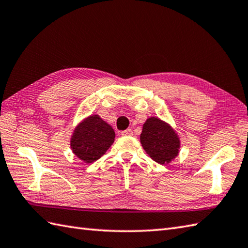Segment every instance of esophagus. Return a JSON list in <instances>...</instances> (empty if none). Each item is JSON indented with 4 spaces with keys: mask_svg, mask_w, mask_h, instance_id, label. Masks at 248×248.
<instances>
[{
    "mask_svg": "<svg viewBox=\"0 0 248 248\" xmlns=\"http://www.w3.org/2000/svg\"><path fill=\"white\" fill-rule=\"evenodd\" d=\"M132 134H133V131L131 129L121 131V135H124V136H129V135H132Z\"/></svg>",
    "mask_w": 248,
    "mask_h": 248,
    "instance_id": "esophagus-1",
    "label": "esophagus"
}]
</instances>
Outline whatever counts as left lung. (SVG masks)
Returning a JSON list of instances; mask_svg holds the SVG:
<instances>
[{"instance_id": "8db88e82", "label": "left lung", "mask_w": 248, "mask_h": 248, "mask_svg": "<svg viewBox=\"0 0 248 248\" xmlns=\"http://www.w3.org/2000/svg\"><path fill=\"white\" fill-rule=\"evenodd\" d=\"M140 143L152 160L167 164L178 155L180 141L170 125L155 117L147 119L140 134Z\"/></svg>"}]
</instances>
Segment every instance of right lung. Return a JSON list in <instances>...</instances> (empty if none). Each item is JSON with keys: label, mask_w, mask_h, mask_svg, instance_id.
<instances>
[{"label": "right lung", "mask_w": 248, "mask_h": 248, "mask_svg": "<svg viewBox=\"0 0 248 248\" xmlns=\"http://www.w3.org/2000/svg\"><path fill=\"white\" fill-rule=\"evenodd\" d=\"M114 139L113 128L98 115H93L78 125L71 139V148L81 160L93 163L105 154Z\"/></svg>", "instance_id": "add662e5"}]
</instances>
